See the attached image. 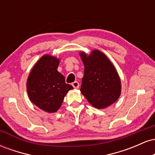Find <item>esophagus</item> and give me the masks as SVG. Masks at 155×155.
I'll use <instances>...</instances> for the list:
<instances>
[{"label":"esophagus","mask_w":155,"mask_h":155,"mask_svg":"<svg viewBox=\"0 0 155 155\" xmlns=\"http://www.w3.org/2000/svg\"><path fill=\"white\" fill-rule=\"evenodd\" d=\"M72 86L74 87V88L78 89L79 87V83L78 81H74V82L72 83Z\"/></svg>","instance_id":"1"}]
</instances>
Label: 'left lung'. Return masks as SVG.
Masks as SVG:
<instances>
[{
	"label": "left lung",
	"instance_id": "obj_1",
	"mask_svg": "<svg viewBox=\"0 0 155 155\" xmlns=\"http://www.w3.org/2000/svg\"><path fill=\"white\" fill-rule=\"evenodd\" d=\"M80 57L84 65L81 80V94L95 108H105L118 100L121 94V81L116 68L101 51L92 50Z\"/></svg>",
	"mask_w": 155,
	"mask_h": 155
}]
</instances>
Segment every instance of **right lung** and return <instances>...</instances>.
Segmentation results:
<instances>
[{
    "instance_id": "1",
    "label": "right lung",
    "mask_w": 155,
    "mask_h": 155,
    "mask_svg": "<svg viewBox=\"0 0 155 155\" xmlns=\"http://www.w3.org/2000/svg\"><path fill=\"white\" fill-rule=\"evenodd\" d=\"M60 60L45 54L35 63L27 81V91L32 103L43 111L54 113L60 108L64 97L73 87L65 83L58 71Z\"/></svg>"
}]
</instances>
